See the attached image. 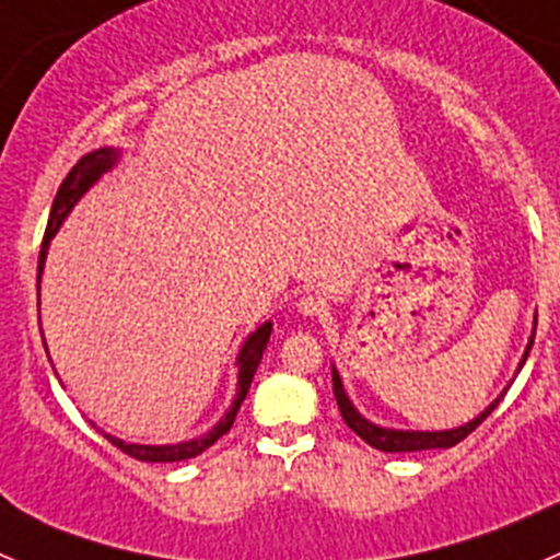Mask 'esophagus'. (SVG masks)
I'll return each mask as SVG.
<instances>
[{
    "instance_id": "1",
    "label": "esophagus",
    "mask_w": 560,
    "mask_h": 560,
    "mask_svg": "<svg viewBox=\"0 0 560 560\" xmlns=\"http://www.w3.org/2000/svg\"><path fill=\"white\" fill-rule=\"evenodd\" d=\"M298 312H301L303 316H319L322 312H325V301L316 295H303L301 301H298Z\"/></svg>"
}]
</instances>
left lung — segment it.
Segmentation results:
<instances>
[{
  "label": "left lung",
  "mask_w": 560,
  "mask_h": 560,
  "mask_svg": "<svg viewBox=\"0 0 560 560\" xmlns=\"http://www.w3.org/2000/svg\"><path fill=\"white\" fill-rule=\"evenodd\" d=\"M534 332H536V325H534ZM530 347H534V336L528 338V347H525V354H523L521 365H517V371L523 369V363H525V358H528ZM332 395H336V404H338V411H341L343 422H347V425L352 428V431L358 433V436L363 439L365 444L382 450V453H420V450L455 447V444L463 442L468 433L477 431V428L485 422V417H488L490 411L499 406V400L504 398V393H501L499 398H495L493 404H490L488 409L482 411V415H477L471 422H466V425L453 428V431H393V428L374 425V422H369L363 415H360L358 409H354L352 400H349L347 393H343L341 376H338L336 369H332Z\"/></svg>",
  "instance_id": "left-lung-1"
}]
</instances>
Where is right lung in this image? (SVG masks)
Instances as JSON below:
<instances>
[{
  "label": "right lung",
  "instance_id": "obj_1",
  "mask_svg": "<svg viewBox=\"0 0 560 560\" xmlns=\"http://www.w3.org/2000/svg\"><path fill=\"white\" fill-rule=\"evenodd\" d=\"M116 160H118L116 149H97V151H92V154L81 156V160H78V165L72 167L70 173H67L65 180H61L59 191H56V197H54V208H50L48 228H45V235H43V248H39V259H37V273H43L45 254H48V244H50V238L56 235V230L61 228V222L67 219V213L75 208V202L81 200L83 195H86L89 186H92L94 180L100 178V175L107 173L113 165H116ZM37 290H39V276H37ZM270 330H273V325H270V322H265L262 327H257V330H254L252 336L246 338L244 347H241V354H238V393H235V400H233V406H230L228 415H224L222 420H219L217 425L211 428V431L202 433V436H197V439H191V442L162 444V447H151V444H127V442H121V439L107 436V433H105L107 442L116 444V447L121 450V453H127L129 457H138V460H145V463L189 460V457L206 453V450L211 447L217 439H222L224 433L233 428L235 415H238L241 404H244L248 387H252L254 374H257L259 360H262L265 347H268Z\"/></svg>",
  "mask_w": 560,
  "mask_h": 560
}]
</instances>
